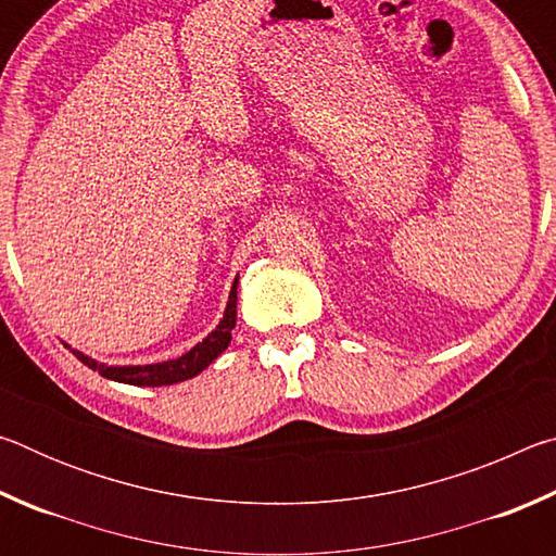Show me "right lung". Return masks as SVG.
Wrapping results in <instances>:
<instances>
[{"instance_id":"right-lung-1","label":"right lung","mask_w":556,"mask_h":556,"mask_svg":"<svg viewBox=\"0 0 556 556\" xmlns=\"http://www.w3.org/2000/svg\"><path fill=\"white\" fill-rule=\"evenodd\" d=\"M235 318H238V279H235V285L230 289L228 306H225V314L220 318V324L215 326V331L205 336L199 345L191 348V351L176 357V361H164L154 365H105L92 361V357L80 351H73V355L78 357L83 365H88L90 370L100 372L102 378L108 380L137 384V388H162V384H176L188 378H195V375L208 368L215 357L228 348Z\"/></svg>"}]
</instances>
